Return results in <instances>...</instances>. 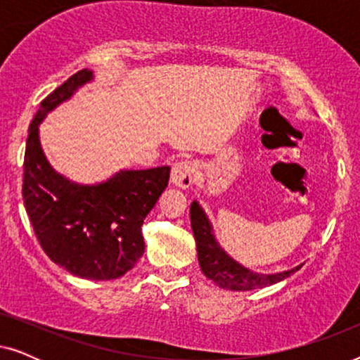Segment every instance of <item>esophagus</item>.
Here are the masks:
<instances>
[{
  "label": "esophagus",
  "mask_w": 360,
  "mask_h": 360,
  "mask_svg": "<svg viewBox=\"0 0 360 360\" xmlns=\"http://www.w3.org/2000/svg\"><path fill=\"white\" fill-rule=\"evenodd\" d=\"M196 174V164L191 160H181L172 167L170 181L172 185L179 186V188H188L193 185Z\"/></svg>",
  "instance_id": "1"
}]
</instances>
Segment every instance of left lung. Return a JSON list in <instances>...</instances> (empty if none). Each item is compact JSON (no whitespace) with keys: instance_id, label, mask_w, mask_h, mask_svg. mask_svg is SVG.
<instances>
[{"instance_id":"8db88e82","label":"left lung","mask_w":360,"mask_h":360,"mask_svg":"<svg viewBox=\"0 0 360 360\" xmlns=\"http://www.w3.org/2000/svg\"><path fill=\"white\" fill-rule=\"evenodd\" d=\"M191 229L196 240V250H198V262L206 277L224 290H236V292H248V290L264 288L269 285L282 282L283 278L297 272L303 267V264L297 267L283 270L277 274H259L254 272L238 260H234L226 250L221 248L213 234L208 216L201 208L198 201H193L190 206Z\"/></svg>"}]
</instances>
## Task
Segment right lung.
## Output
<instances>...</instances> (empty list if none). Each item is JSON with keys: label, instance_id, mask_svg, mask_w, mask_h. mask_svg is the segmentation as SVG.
<instances>
[{"label": "right lung", "instance_id": "1", "mask_svg": "<svg viewBox=\"0 0 360 360\" xmlns=\"http://www.w3.org/2000/svg\"><path fill=\"white\" fill-rule=\"evenodd\" d=\"M93 80L88 68L56 88L29 126L22 200L39 244L52 262L80 278H120L144 254L142 223L169 185L170 167L120 170L105 181L82 185L49 164L39 126L49 112Z\"/></svg>", "mask_w": 360, "mask_h": 360}]
</instances>
